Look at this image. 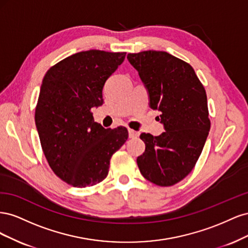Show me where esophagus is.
Masks as SVG:
<instances>
[{"instance_id":"34e87169","label":"esophagus","mask_w":248,"mask_h":248,"mask_svg":"<svg viewBox=\"0 0 248 248\" xmlns=\"http://www.w3.org/2000/svg\"><path fill=\"white\" fill-rule=\"evenodd\" d=\"M128 132H129V138L130 139H137L139 137V134H140L138 131L132 130V129H129Z\"/></svg>"}]
</instances>
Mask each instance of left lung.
<instances>
[{"instance_id": "1", "label": "left lung", "mask_w": 248, "mask_h": 248, "mask_svg": "<svg viewBox=\"0 0 248 248\" xmlns=\"http://www.w3.org/2000/svg\"><path fill=\"white\" fill-rule=\"evenodd\" d=\"M148 89L150 107L158 109L166 131L158 137L141 133L146 150L139 169L150 182L171 186L196 167L210 130L206 90L192 67L167 51L128 54Z\"/></svg>"}]
</instances>
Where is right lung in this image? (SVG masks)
Segmentation results:
<instances>
[{"instance_id": "add662e5", "label": "right lung", "mask_w": 248, "mask_h": 248, "mask_svg": "<svg viewBox=\"0 0 248 248\" xmlns=\"http://www.w3.org/2000/svg\"><path fill=\"white\" fill-rule=\"evenodd\" d=\"M125 56L80 51L51 66L43 78L35 108L40 144L52 171L73 187L102 182L112 154L128 139L126 127L103 128L92 112L102 104L103 86Z\"/></svg>"}]
</instances>
